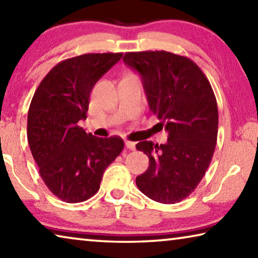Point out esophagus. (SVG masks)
Here are the masks:
<instances>
[{
	"mask_svg": "<svg viewBox=\"0 0 258 258\" xmlns=\"http://www.w3.org/2000/svg\"><path fill=\"white\" fill-rule=\"evenodd\" d=\"M125 146L128 147L129 150H132V151H135V150H136V143H134V142H129V141H126V142H125Z\"/></svg>",
	"mask_w": 258,
	"mask_h": 258,
	"instance_id": "esophagus-1",
	"label": "esophagus"
}]
</instances>
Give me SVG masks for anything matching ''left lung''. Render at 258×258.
<instances>
[{"label":"left lung","instance_id":"obj_1","mask_svg":"<svg viewBox=\"0 0 258 258\" xmlns=\"http://www.w3.org/2000/svg\"><path fill=\"white\" fill-rule=\"evenodd\" d=\"M126 66L142 78L150 109L168 132L166 144L139 142L150 166L137 187L160 204L180 202L204 178L218 133L216 97L208 79L187 57L167 51L126 52Z\"/></svg>","mask_w":258,"mask_h":258}]
</instances>
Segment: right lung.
<instances>
[{
  "instance_id": "right-lung-1",
  "label": "right lung",
  "mask_w": 258,
  "mask_h": 258,
  "mask_svg": "<svg viewBox=\"0 0 258 258\" xmlns=\"http://www.w3.org/2000/svg\"><path fill=\"white\" fill-rule=\"evenodd\" d=\"M121 58L108 52L65 59L45 75L29 105L32 155L48 188L69 204L96 194L105 169L123 150L122 138L96 137L78 125L87 119L92 88Z\"/></svg>"
}]
</instances>
